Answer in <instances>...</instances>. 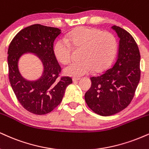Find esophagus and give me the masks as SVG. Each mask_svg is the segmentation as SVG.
<instances>
[{"mask_svg":"<svg viewBox=\"0 0 149 149\" xmlns=\"http://www.w3.org/2000/svg\"><path fill=\"white\" fill-rule=\"evenodd\" d=\"M80 79V78H73L72 80H73V82H75L78 81V80H79Z\"/></svg>","mask_w":149,"mask_h":149,"instance_id":"esophagus-1","label":"esophagus"}]
</instances>
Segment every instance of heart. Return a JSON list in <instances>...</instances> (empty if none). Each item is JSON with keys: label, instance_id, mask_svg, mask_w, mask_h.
Segmentation results:
<instances>
[{"label": "heart", "instance_id": "1", "mask_svg": "<svg viewBox=\"0 0 149 149\" xmlns=\"http://www.w3.org/2000/svg\"><path fill=\"white\" fill-rule=\"evenodd\" d=\"M82 48L81 60L72 62L64 69L67 76L80 77L88 74L94 70L100 72L111 64L117 51L115 37L109 32L89 27H80L67 34L66 39L55 42L54 53L61 63H69L71 58V46Z\"/></svg>", "mask_w": 149, "mask_h": 149}]
</instances>
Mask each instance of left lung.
I'll list each match as a JSON object with an SVG mask.
<instances>
[{
	"instance_id": "obj_1",
	"label": "left lung",
	"mask_w": 149,
	"mask_h": 149,
	"mask_svg": "<svg viewBox=\"0 0 149 149\" xmlns=\"http://www.w3.org/2000/svg\"><path fill=\"white\" fill-rule=\"evenodd\" d=\"M120 38L115 63L101 75L91 77L92 86L85 93L89 108L101 116H110L128 106L140 80V53L132 36L126 30L113 26Z\"/></svg>"
}]
</instances>
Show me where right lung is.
I'll use <instances>...</instances> for the list:
<instances>
[{
  "label": "right lung",
  "instance_id": "1",
  "mask_svg": "<svg viewBox=\"0 0 149 149\" xmlns=\"http://www.w3.org/2000/svg\"><path fill=\"white\" fill-rule=\"evenodd\" d=\"M61 33L59 28L34 24L19 32L9 46V79L16 97L23 108L42 115L51 112L63 98L71 78H60L61 67L53 51V43ZM33 52L42 60L44 72L39 79L28 81L19 73L17 62L25 52Z\"/></svg>",
  "mask_w": 149,
  "mask_h": 149
}]
</instances>
